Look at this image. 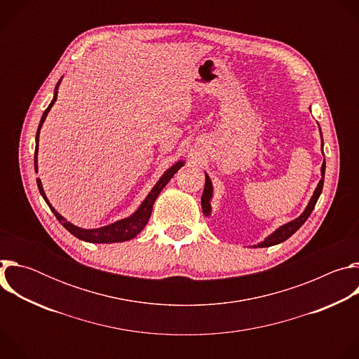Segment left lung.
I'll return each instance as SVG.
<instances>
[{
    "label": "left lung",
    "mask_w": 359,
    "mask_h": 359,
    "mask_svg": "<svg viewBox=\"0 0 359 359\" xmlns=\"http://www.w3.org/2000/svg\"><path fill=\"white\" fill-rule=\"evenodd\" d=\"M320 132H321V128H320ZM321 137H323V135H321ZM323 147H324V140L321 139V149ZM323 153H324V150H323ZM324 175H325V161H324V163L321 166V180L317 184V187L314 190V194H313L311 200L309 201V204H306V208L302 212V215H299V217H297L295 220H292V222L278 227L274 233H271L269 237H266L264 241L259 243L257 245H254V247H271V245L280 244V243L285 241L287 238H290L305 223V220L309 219L310 215L313 213V210L316 208V203H317V200H318V197H320V194L323 191ZM212 197H213V184H212L210 177L206 173V183H204V190H203V194H201V209H203V215L206 216V217H209L210 213H212V206H210Z\"/></svg>",
    "instance_id": "8db88e82"
}]
</instances>
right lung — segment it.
Returning a JSON list of instances; mask_svg holds the SVG:
<instances>
[{
  "instance_id": "right-lung-1",
  "label": "right lung",
  "mask_w": 359,
  "mask_h": 359,
  "mask_svg": "<svg viewBox=\"0 0 359 359\" xmlns=\"http://www.w3.org/2000/svg\"><path fill=\"white\" fill-rule=\"evenodd\" d=\"M61 83V79L58 81L57 86H55V92H54V99L50 100V104L48 105V108L45 109V112L42 114V118H41V122H39V126H38V130H36V137H35V156H34V168H35V172H38V139H39V130L42 128V123L43 121L46 119V115L48 112L50 111V108H53V105L55 104L57 100V96H58V86ZM184 165L183 161H179L176 162L172 168H169L163 176L159 179V182L153 186V189L149 191V194L146 196V198L142 201V204L139 206V209L129 217L126 219H122V220H118L112 224H108V226H104V227H99V229H81V227H76L74 226L72 223H69L67 219H64L53 206H50V203L48 201L46 196H45V191L42 189V183L39 179H36V184H38V189H39V193L41 196L43 197V200L46 201V204L49 206L50 212H53L55 215V217L58 219V222L71 233L74 234L75 237H78L79 240H83V241H88V243H122V241H128L133 237H136L143 229L144 226L147 224L149 219H150V215H151V209H153V203H155V200L158 198L159 193L163 190V187L169 183V180L173 177V175Z\"/></svg>"
}]
</instances>
